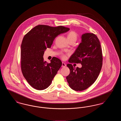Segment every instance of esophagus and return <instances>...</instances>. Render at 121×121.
<instances>
[{
	"mask_svg": "<svg viewBox=\"0 0 121 121\" xmlns=\"http://www.w3.org/2000/svg\"><path fill=\"white\" fill-rule=\"evenodd\" d=\"M66 66V63L63 62V63H62V67L63 68V67H65Z\"/></svg>",
	"mask_w": 121,
	"mask_h": 121,
	"instance_id": "esophagus-1",
	"label": "esophagus"
}]
</instances>
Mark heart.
<instances>
[{
    "label": "heart",
    "instance_id": "heart-1",
    "mask_svg": "<svg viewBox=\"0 0 121 121\" xmlns=\"http://www.w3.org/2000/svg\"><path fill=\"white\" fill-rule=\"evenodd\" d=\"M67 38L69 41L73 40L76 41L77 39V34L74 31H70L67 35ZM61 57L63 59H65L67 58V55L63 53H61Z\"/></svg>",
    "mask_w": 121,
    "mask_h": 121
}]
</instances>
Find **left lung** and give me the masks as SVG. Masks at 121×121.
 Instances as JSON below:
<instances>
[{
	"instance_id": "1",
	"label": "left lung",
	"mask_w": 121,
	"mask_h": 121,
	"mask_svg": "<svg viewBox=\"0 0 121 121\" xmlns=\"http://www.w3.org/2000/svg\"><path fill=\"white\" fill-rule=\"evenodd\" d=\"M103 53L97 36L86 33L82 42L69 60V63H81L82 68L76 69L71 63L67 65L70 73L66 77L69 86L76 91L87 89L95 82L103 65Z\"/></svg>"
}]
</instances>
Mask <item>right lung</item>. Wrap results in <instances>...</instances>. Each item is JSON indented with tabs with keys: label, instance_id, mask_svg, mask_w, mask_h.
Segmentation results:
<instances>
[{
	"label": "right lung",
	"instance_id": "add662e5",
	"mask_svg": "<svg viewBox=\"0 0 121 121\" xmlns=\"http://www.w3.org/2000/svg\"><path fill=\"white\" fill-rule=\"evenodd\" d=\"M69 29L62 26L39 25L24 36L21 46V71L25 79L35 89L42 90L49 86L62 66L59 58L53 57L48 63L44 60L43 55L47 48H51L56 37Z\"/></svg>",
	"mask_w": 121,
	"mask_h": 121
}]
</instances>
